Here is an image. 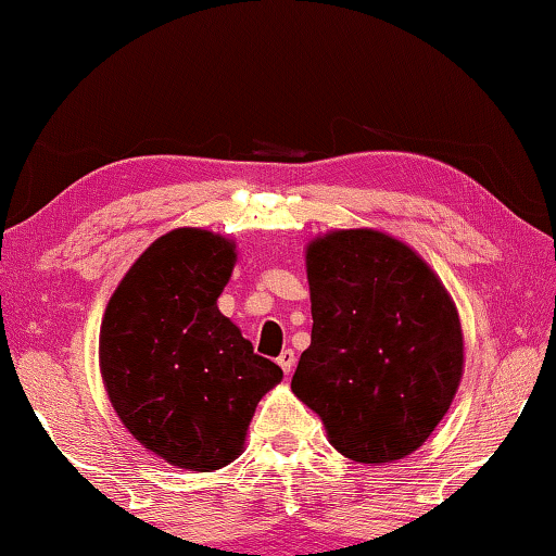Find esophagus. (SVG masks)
<instances>
[{"label":"esophagus","mask_w":556,"mask_h":556,"mask_svg":"<svg viewBox=\"0 0 556 556\" xmlns=\"http://www.w3.org/2000/svg\"><path fill=\"white\" fill-rule=\"evenodd\" d=\"M294 362H296V357H294V352H292V350H285V352H281L279 357H277V364H279L281 369L287 371V375H289V371L294 369Z\"/></svg>","instance_id":"obj_1"}]
</instances>
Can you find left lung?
<instances>
[{
  "instance_id": "8db88e82",
  "label": "left lung",
  "mask_w": 556,
  "mask_h": 556,
  "mask_svg": "<svg viewBox=\"0 0 556 556\" xmlns=\"http://www.w3.org/2000/svg\"><path fill=\"white\" fill-rule=\"evenodd\" d=\"M312 344L292 392L362 464L419 450L450 409L464 367L457 306L427 262L377 229L306 247Z\"/></svg>"
}]
</instances>
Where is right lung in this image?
Returning <instances> with one entry per match:
<instances>
[{
	"label": "right lung",
	"instance_id": "obj_1",
	"mask_svg": "<svg viewBox=\"0 0 556 556\" xmlns=\"http://www.w3.org/2000/svg\"><path fill=\"white\" fill-rule=\"evenodd\" d=\"M235 242L181 227L152 242L106 304L99 367L129 434L172 467L219 469L242 452L275 362L217 309Z\"/></svg>",
	"mask_w": 556,
	"mask_h": 556
}]
</instances>
